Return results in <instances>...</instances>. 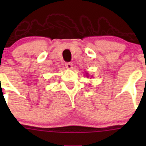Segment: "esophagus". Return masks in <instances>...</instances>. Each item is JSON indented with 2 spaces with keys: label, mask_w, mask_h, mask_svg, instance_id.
Wrapping results in <instances>:
<instances>
[{
  "label": "esophagus",
  "mask_w": 146,
  "mask_h": 146,
  "mask_svg": "<svg viewBox=\"0 0 146 146\" xmlns=\"http://www.w3.org/2000/svg\"><path fill=\"white\" fill-rule=\"evenodd\" d=\"M65 66L66 67L67 69H71L72 68V66H73V64H72V62H67V63H66Z\"/></svg>",
  "instance_id": "esophagus-1"
}]
</instances>
